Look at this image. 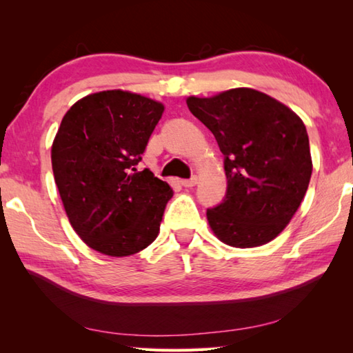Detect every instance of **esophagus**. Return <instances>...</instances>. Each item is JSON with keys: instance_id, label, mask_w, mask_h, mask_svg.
Listing matches in <instances>:
<instances>
[{"instance_id": "obj_1", "label": "esophagus", "mask_w": 353, "mask_h": 353, "mask_svg": "<svg viewBox=\"0 0 353 353\" xmlns=\"http://www.w3.org/2000/svg\"><path fill=\"white\" fill-rule=\"evenodd\" d=\"M181 183H182V187H185V188H191V187H194L196 183H198V177L193 176L191 179H183V181H181Z\"/></svg>"}]
</instances>
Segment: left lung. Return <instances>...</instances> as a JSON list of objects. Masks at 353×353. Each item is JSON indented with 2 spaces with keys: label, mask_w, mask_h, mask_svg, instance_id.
Masks as SVG:
<instances>
[{
  "label": "left lung",
  "mask_w": 353,
  "mask_h": 353,
  "mask_svg": "<svg viewBox=\"0 0 353 353\" xmlns=\"http://www.w3.org/2000/svg\"><path fill=\"white\" fill-rule=\"evenodd\" d=\"M193 115L224 154L225 199L208 208V225L232 248L272 241L307 193L313 163L305 124L288 105L248 87L188 97Z\"/></svg>",
  "instance_id": "1"
}]
</instances>
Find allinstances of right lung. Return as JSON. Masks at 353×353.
Returning a JSON list of instances; mask_svg holds the SVG:
<instances>
[{"mask_svg":"<svg viewBox=\"0 0 353 353\" xmlns=\"http://www.w3.org/2000/svg\"><path fill=\"white\" fill-rule=\"evenodd\" d=\"M165 105L126 90H104L70 107L51 148L62 204L88 248L128 256L159 235L172 188L137 171Z\"/></svg>","mask_w":353,"mask_h":353,"instance_id":"right-lung-1","label":"right lung"}]
</instances>
